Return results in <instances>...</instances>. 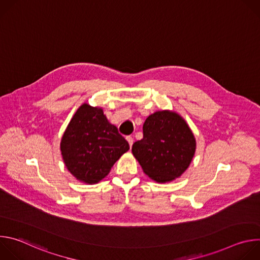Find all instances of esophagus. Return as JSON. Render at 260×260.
Returning a JSON list of instances; mask_svg holds the SVG:
<instances>
[{
  "label": "esophagus",
  "mask_w": 260,
  "mask_h": 260,
  "mask_svg": "<svg viewBox=\"0 0 260 260\" xmlns=\"http://www.w3.org/2000/svg\"><path fill=\"white\" fill-rule=\"evenodd\" d=\"M126 140H127V142H128V144H129V146L132 147V145H133V143H134V139L132 138V137H126Z\"/></svg>",
  "instance_id": "1"
}]
</instances>
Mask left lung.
I'll return each mask as SVG.
<instances>
[{
    "instance_id": "left-lung-1",
    "label": "left lung",
    "mask_w": 260,
    "mask_h": 260,
    "mask_svg": "<svg viewBox=\"0 0 260 260\" xmlns=\"http://www.w3.org/2000/svg\"><path fill=\"white\" fill-rule=\"evenodd\" d=\"M196 139L179 114L157 111L143 124V139L134 143L132 151L144 173L158 183L173 181L189 167Z\"/></svg>"
}]
</instances>
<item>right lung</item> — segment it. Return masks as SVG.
Masks as SVG:
<instances>
[{"instance_id": "1", "label": "right lung", "mask_w": 260, "mask_h": 260, "mask_svg": "<svg viewBox=\"0 0 260 260\" xmlns=\"http://www.w3.org/2000/svg\"><path fill=\"white\" fill-rule=\"evenodd\" d=\"M128 149L127 141L108 121L103 109L88 104H83L76 111L60 142L68 171L87 184L104 179Z\"/></svg>"}]
</instances>
